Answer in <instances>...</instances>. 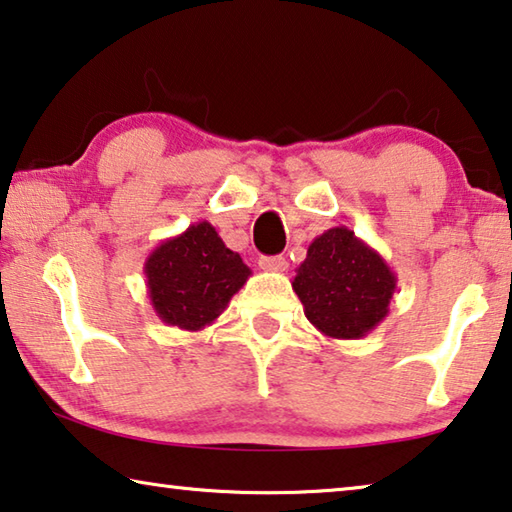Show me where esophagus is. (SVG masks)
<instances>
[{
	"mask_svg": "<svg viewBox=\"0 0 512 512\" xmlns=\"http://www.w3.org/2000/svg\"><path fill=\"white\" fill-rule=\"evenodd\" d=\"M259 266H262L264 271H273V273H282L287 271V259L282 255H273V257H259Z\"/></svg>",
	"mask_w": 512,
	"mask_h": 512,
	"instance_id": "1",
	"label": "esophagus"
}]
</instances>
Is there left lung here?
<instances>
[{
  "mask_svg": "<svg viewBox=\"0 0 512 512\" xmlns=\"http://www.w3.org/2000/svg\"><path fill=\"white\" fill-rule=\"evenodd\" d=\"M291 287L321 335L360 339L389 314L396 273L378 250L339 225L310 243Z\"/></svg>",
  "mask_w": 512,
  "mask_h": 512,
  "instance_id": "1",
  "label": "left lung"
}]
</instances>
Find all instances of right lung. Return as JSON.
Here are the masks:
<instances>
[{
    "label": "right lung",
    "mask_w": 512,
    "mask_h": 512,
    "mask_svg": "<svg viewBox=\"0 0 512 512\" xmlns=\"http://www.w3.org/2000/svg\"><path fill=\"white\" fill-rule=\"evenodd\" d=\"M145 285L154 314L168 326L198 332L223 314L250 271L207 221L164 239L145 259Z\"/></svg>",
    "instance_id": "obj_1"
}]
</instances>
